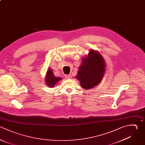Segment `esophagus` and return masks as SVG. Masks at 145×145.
Instances as JSON below:
<instances>
[{"label": "esophagus", "mask_w": 145, "mask_h": 145, "mask_svg": "<svg viewBox=\"0 0 145 145\" xmlns=\"http://www.w3.org/2000/svg\"><path fill=\"white\" fill-rule=\"evenodd\" d=\"M65 77L66 78V79H71V75H66L65 76Z\"/></svg>", "instance_id": "1"}]
</instances>
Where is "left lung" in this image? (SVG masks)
Returning a JSON list of instances; mask_svg holds the SVG:
<instances>
[{
	"label": "left lung",
	"instance_id": "1",
	"mask_svg": "<svg viewBox=\"0 0 145 145\" xmlns=\"http://www.w3.org/2000/svg\"><path fill=\"white\" fill-rule=\"evenodd\" d=\"M83 57L75 78L85 89H89L99 84L105 72V62L102 55L96 50L91 49Z\"/></svg>",
	"mask_w": 145,
	"mask_h": 145
}]
</instances>
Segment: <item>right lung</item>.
<instances>
[{
	"label": "right lung",
	"instance_id": "1",
	"mask_svg": "<svg viewBox=\"0 0 145 145\" xmlns=\"http://www.w3.org/2000/svg\"><path fill=\"white\" fill-rule=\"evenodd\" d=\"M62 79L61 78L54 76L53 70L50 67L48 69L45 77V82L47 86L49 87V88H53Z\"/></svg>",
	"mask_w": 145,
	"mask_h": 145
}]
</instances>
